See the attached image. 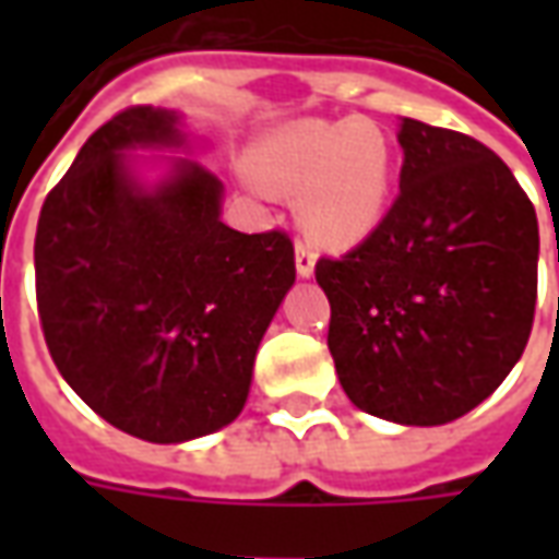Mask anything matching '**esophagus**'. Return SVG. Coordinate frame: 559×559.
<instances>
[{
    "mask_svg": "<svg viewBox=\"0 0 559 559\" xmlns=\"http://www.w3.org/2000/svg\"><path fill=\"white\" fill-rule=\"evenodd\" d=\"M317 266V254L311 245L296 242V272H299V278H311L314 275Z\"/></svg>",
    "mask_w": 559,
    "mask_h": 559,
    "instance_id": "34e87169",
    "label": "esophagus"
}]
</instances>
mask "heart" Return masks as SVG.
<instances>
[{
    "mask_svg": "<svg viewBox=\"0 0 559 559\" xmlns=\"http://www.w3.org/2000/svg\"><path fill=\"white\" fill-rule=\"evenodd\" d=\"M269 194L296 200L311 239L350 248L380 227L392 200V148L368 119H302L269 131L251 152Z\"/></svg>",
    "mask_w": 559,
    "mask_h": 559,
    "instance_id": "b5f03b06",
    "label": "heart"
}]
</instances>
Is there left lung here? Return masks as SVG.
<instances>
[{
	"label": "left lung",
	"instance_id": "left-lung-1",
	"mask_svg": "<svg viewBox=\"0 0 559 559\" xmlns=\"http://www.w3.org/2000/svg\"><path fill=\"white\" fill-rule=\"evenodd\" d=\"M401 194L362 245L317 260L347 399L399 425H445L500 386L536 311L539 224L479 140L401 119Z\"/></svg>",
	"mask_w": 559,
	"mask_h": 559
}]
</instances>
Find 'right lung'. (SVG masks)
<instances>
[{"label":"right lung","mask_w":559,"mask_h":559,"mask_svg":"<svg viewBox=\"0 0 559 559\" xmlns=\"http://www.w3.org/2000/svg\"><path fill=\"white\" fill-rule=\"evenodd\" d=\"M134 148H188L179 114H116L47 194L38 317L59 374L102 419L185 443L242 413L257 347L296 281L293 242L227 227L224 185L197 160L143 182Z\"/></svg>","instance_id":"add662e5"}]
</instances>
